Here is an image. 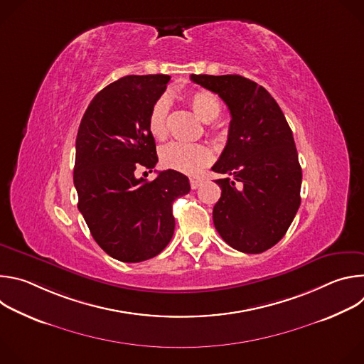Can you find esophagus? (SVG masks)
Segmentation results:
<instances>
[{
    "instance_id": "esophagus-1",
    "label": "esophagus",
    "mask_w": 364,
    "mask_h": 364,
    "mask_svg": "<svg viewBox=\"0 0 364 364\" xmlns=\"http://www.w3.org/2000/svg\"><path fill=\"white\" fill-rule=\"evenodd\" d=\"M201 184H203V180H201V178H190V186H191L193 190L198 188Z\"/></svg>"
}]
</instances>
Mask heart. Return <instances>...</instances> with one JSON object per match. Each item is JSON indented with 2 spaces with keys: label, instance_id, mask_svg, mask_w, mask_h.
<instances>
[{
  "label": "heart",
  "instance_id": "heart-1",
  "mask_svg": "<svg viewBox=\"0 0 364 364\" xmlns=\"http://www.w3.org/2000/svg\"><path fill=\"white\" fill-rule=\"evenodd\" d=\"M190 107L203 122L215 121L222 112L219 97L209 90L193 92L188 97ZM170 102L160 97L154 102L148 114V129L155 139H164L168 134ZM161 163L181 173H197L212 161V151L201 144L170 142L160 151Z\"/></svg>",
  "mask_w": 364,
  "mask_h": 364
}]
</instances>
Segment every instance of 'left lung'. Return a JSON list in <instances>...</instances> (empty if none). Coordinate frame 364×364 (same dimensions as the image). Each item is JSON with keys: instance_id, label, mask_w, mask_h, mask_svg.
Returning <instances> with one entry per match:
<instances>
[{"instance_id": "left-lung-1", "label": "left lung", "mask_w": 364, "mask_h": 364, "mask_svg": "<svg viewBox=\"0 0 364 364\" xmlns=\"http://www.w3.org/2000/svg\"><path fill=\"white\" fill-rule=\"evenodd\" d=\"M218 93L230 111L228 144L213 171L222 196L213 223L222 239L243 253L277 245L301 204L302 171L292 131L271 93L239 75H191Z\"/></svg>"}]
</instances>
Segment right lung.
Segmentation results:
<instances>
[{
    "instance_id": "1",
    "label": "right lung",
    "mask_w": 364,
    "mask_h": 364,
    "mask_svg": "<svg viewBox=\"0 0 364 364\" xmlns=\"http://www.w3.org/2000/svg\"><path fill=\"white\" fill-rule=\"evenodd\" d=\"M170 76H124L89 103L76 136L73 183L79 210L96 243L121 262L157 256L171 240L173 203L190 191L188 178L160 171L148 181L134 171L159 163L148 114Z\"/></svg>"
}]
</instances>
